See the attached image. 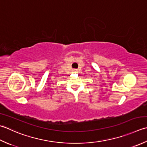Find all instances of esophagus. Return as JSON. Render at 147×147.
I'll list each match as a JSON object with an SVG mask.
<instances>
[{
	"mask_svg": "<svg viewBox=\"0 0 147 147\" xmlns=\"http://www.w3.org/2000/svg\"><path fill=\"white\" fill-rule=\"evenodd\" d=\"M73 72H74V73H76L77 70H76V69H74V70H73Z\"/></svg>",
	"mask_w": 147,
	"mask_h": 147,
	"instance_id": "34e87169",
	"label": "esophagus"
}]
</instances>
